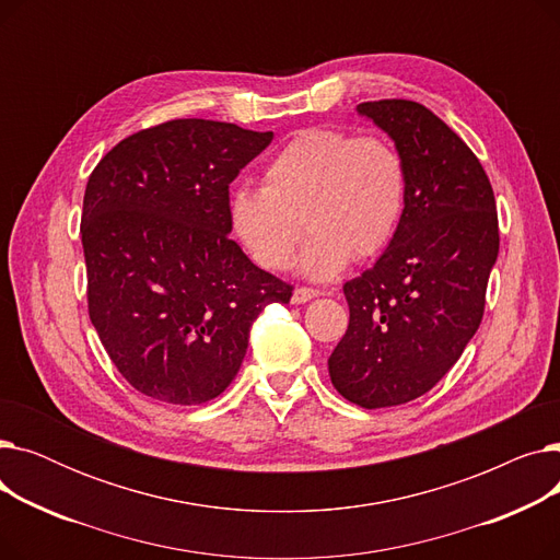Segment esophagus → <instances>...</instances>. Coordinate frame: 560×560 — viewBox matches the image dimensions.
<instances>
[{
    "instance_id": "34e87169",
    "label": "esophagus",
    "mask_w": 560,
    "mask_h": 560,
    "mask_svg": "<svg viewBox=\"0 0 560 560\" xmlns=\"http://www.w3.org/2000/svg\"><path fill=\"white\" fill-rule=\"evenodd\" d=\"M322 292L317 290V288H295V292H292V304H306V302H311V300H315V298H319Z\"/></svg>"
}]
</instances>
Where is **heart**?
Listing matches in <instances>:
<instances>
[{"label": "heart", "mask_w": 560, "mask_h": 560, "mask_svg": "<svg viewBox=\"0 0 560 560\" xmlns=\"http://www.w3.org/2000/svg\"><path fill=\"white\" fill-rule=\"evenodd\" d=\"M408 170L397 147L378 136L304 129L262 170V188L231 197V224L265 270L295 262L304 226L311 231L302 268L334 279L347 262L384 252L406 211Z\"/></svg>", "instance_id": "1"}]
</instances>
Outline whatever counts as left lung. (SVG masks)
I'll use <instances>...</instances> for the list:
<instances>
[{
  "label": "left lung",
  "instance_id": "obj_1",
  "mask_svg": "<svg viewBox=\"0 0 560 560\" xmlns=\"http://www.w3.org/2000/svg\"><path fill=\"white\" fill-rule=\"evenodd\" d=\"M359 113L395 140L408 195L388 249L342 285L349 325L329 374L351 404L386 408L429 393L477 334L499 224L479 159L427 106L378 100Z\"/></svg>",
  "mask_w": 560,
  "mask_h": 560
}]
</instances>
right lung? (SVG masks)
<instances>
[{
  "instance_id": "1",
  "label": "right lung",
  "mask_w": 560,
  "mask_h": 560,
  "mask_svg": "<svg viewBox=\"0 0 560 560\" xmlns=\"http://www.w3.org/2000/svg\"><path fill=\"white\" fill-rule=\"evenodd\" d=\"M272 138L170 120L117 142L88 179V315L138 393L179 406L215 399L238 374L260 311L290 302L292 285L229 238V184Z\"/></svg>"
}]
</instances>
